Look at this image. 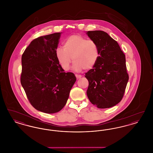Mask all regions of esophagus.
<instances>
[{
	"mask_svg": "<svg viewBox=\"0 0 153 153\" xmlns=\"http://www.w3.org/2000/svg\"><path fill=\"white\" fill-rule=\"evenodd\" d=\"M75 76H76V78L77 79H80L81 77V75H79V74H75Z\"/></svg>",
	"mask_w": 153,
	"mask_h": 153,
	"instance_id": "esophagus-1",
	"label": "esophagus"
}]
</instances>
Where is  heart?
Segmentation results:
<instances>
[{"mask_svg": "<svg viewBox=\"0 0 153 153\" xmlns=\"http://www.w3.org/2000/svg\"><path fill=\"white\" fill-rule=\"evenodd\" d=\"M55 53L59 65L66 71L69 69L72 58L74 71L92 69L100 56L96 42L80 35L68 37L64 42V48L58 47Z\"/></svg>", "mask_w": 153, "mask_h": 153, "instance_id": "1", "label": "heart"}]
</instances>
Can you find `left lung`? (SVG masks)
Segmentation results:
<instances>
[{
	"label": "left lung",
	"instance_id": "1",
	"mask_svg": "<svg viewBox=\"0 0 153 153\" xmlns=\"http://www.w3.org/2000/svg\"><path fill=\"white\" fill-rule=\"evenodd\" d=\"M87 34L97 44L100 53L95 66L85 73L88 97L99 108H111L122 100L129 79L125 54L107 33L95 30Z\"/></svg>",
	"mask_w": 153,
	"mask_h": 153
}]
</instances>
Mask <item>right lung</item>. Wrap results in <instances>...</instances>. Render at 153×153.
<instances>
[{"mask_svg":"<svg viewBox=\"0 0 153 153\" xmlns=\"http://www.w3.org/2000/svg\"><path fill=\"white\" fill-rule=\"evenodd\" d=\"M61 34L36 38L22 56V86L32 106L46 114L63 108L76 81L73 73L64 72L56 56Z\"/></svg>","mask_w":153,"mask_h":153,"instance_id":"obj_1","label":"right lung"}]
</instances>
